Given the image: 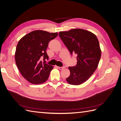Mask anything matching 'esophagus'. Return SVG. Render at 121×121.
<instances>
[{
    "label": "esophagus",
    "mask_w": 121,
    "mask_h": 121,
    "mask_svg": "<svg viewBox=\"0 0 121 121\" xmlns=\"http://www.w3.org/2000/svg\"><path fill=\"white\" fill-rule=\"evenodd\" d=\"M64 68H65L64 67H58V69H60V70H61V69H63Z\"/></svg>",
    "instance_id": "obj_1"
}]
</instances>
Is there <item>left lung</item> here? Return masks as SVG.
I'll return each instance as SVG.
<instances>
[{"instance_id": "8db88e82", "label": "left lung", "mask_w": 121, "mask_h": 121, "mask_svg": "<svg viewBox=\"0 0 121 121\" xmlns=\"http://www.w3.org/2000/svg\"><path fill=\"white\" fill-rule=\"evenodd\" d=\"M59 36L71 54H77V64L69 67L68 83L78 85L86 81L96 70L101 57L99 43L96 35L81 29L61 31Z\"/></svg>"}]
</instances>
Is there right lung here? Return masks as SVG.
<instances>
[{
    "label": "right lung",
    "mask_w": 121,
    "mask_h": 121,
    "mask_svg": "<svg viewBox=\"0 0 121 121\" xmlns=\"http://www.w3.org/2000/svg\"><path fill=\"white\" fill-rule=\"evenodd\" d=\"M57 35V33L35 30L25 35L18 42L15 52L16 63L22 75L28 82L39 84L48 79L53 67L41 60L48 59L46 50L49 41Z\"/></svg>",
    "instance_id": "right-lung-1"
}]
</instances>
